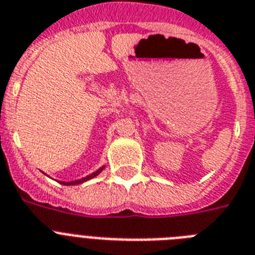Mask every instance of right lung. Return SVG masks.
Wrapping results in <instances>:
<instances>
[{
  "label": "right lung",
  "mask_w": 255,
  "mask_h": 255,
  "mask_svg": "<svg viewBox=\"0 0 255 255\" xmlns=\"http://www.w3.org/2000/svg\"><path fill=\"white\" fill-rule=\"evenodd\" d=\"M105 168V166H102V167L98 168L97 171H95V172H92L91 175H88V176L85 177H81V179H79V180H74V181H61V184H63V185H78V184H81L84 183V181H88L91 180V179H93V177L97 176L98 174H101L102 170Z\"/></svg>",
  "instance_id": "1"
}]
</instances>
